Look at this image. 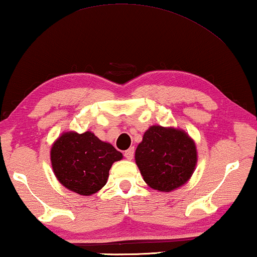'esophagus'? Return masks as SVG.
<instances>
[{
	"instance_id": "34e87169",
	"label": "esophagus",
	"mask_w": 257,
	"mask_h": 257,
	"mask_svg": "<svg viewBox=\"0 0 257 257\" xmlns=\"http://www.w3.org/2000/svg\"><path fill=\"white\" fill-rule=\"evenodd\" d=\"M134 154H135V150H134V148H130V149H128L127 151H124V157L130 161L133 160Z\"/></svg>"
}]
</instances>
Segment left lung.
<instances>
[{
    "mask_svg": "<svg viewBox=\"0 0 257 257\" xmlns=\"http://www.w3.org/2000/svg\"><path fill=\"white\" fill-rule=\"evenodd\" d=\"M135 161L148 185L170 192L192 176L197 164L196 144L183 130L153 125L144 133Z\"/></svg>",
    "mask_w": 257,
    "mask_h": 257,
    "instance_id": "left-lung-1",
    "label": "left lung"
}]
</instances>
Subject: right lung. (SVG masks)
I'll return each instance as SVG.
<instances>
[{
	"mask_svg": "<svg viewBox=\"0 0 257 257\" xmlns=\"http://www.w3.org/2000/svg\"><path fill=\"white\" fill-rule=\"evenodd\" d=\"M122 154L91 132L65 133L51 149V163L61 185L82 196H91L106 185L109 170Z\"/></svg>",
	"mask_w": 257,
	"mask_h": 257,
	"instance_id": "obj_1",
	"label": "right lung"
}]
</instances>
